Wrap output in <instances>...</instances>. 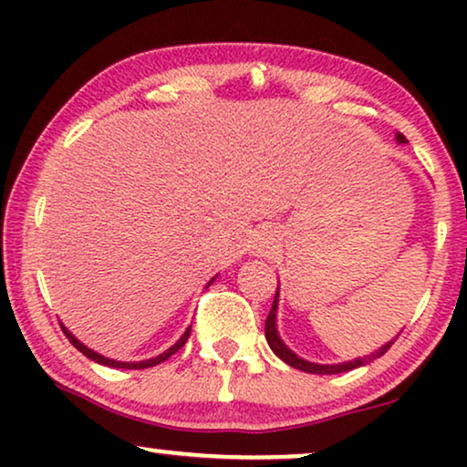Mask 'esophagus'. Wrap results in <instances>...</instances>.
Returning a JSON list of instances; mask_svg holds the SVG:
<instances>
[{
  "mask_svg": "<svg viewBox=\"0 0 467 467\" xmlns=\"http://www.w3.org/2000/svg\"><path fill=\"white\" fill-rule=\"evenodd\" d=\"M274 244H276V232H272V229H261V232L257 234V238H254L253 253L265 257L267 253H272Z\"/></svg>",
  "mask_w": 467,
  "mask_h": 467,
  "instance_id": "34e87169",
  "label": "esophagus"
}]
</instances>
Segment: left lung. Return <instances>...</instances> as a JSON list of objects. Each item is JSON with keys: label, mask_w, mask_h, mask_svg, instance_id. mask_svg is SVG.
Masks as SVG:
<instances>
[{"label": "left lung", "mask_w": 467, "mask_h": 467, "mask_svg": "<svg viewBox=\"0 0 467 467\" xmlns=\"http://www.w3.org/2000/svg\"><path fill=\"white\" fill-rule=\"evenodd\" d=\"M398 142H404V136H400L398 133ZM276 310H278V291H276V297H274V304H272V310L270 315L265 318V340L270 344V348L276 353V357H280L285 363H289L291 368L296 369H302V372H308V374H340V372H348V369H355V368H361L366 366V363L379 359L387 353L389 348H391V342H387L385 347H380L379 350H374L372 355H366V357H357L353 361H344V363H331V366H323V363H312V361H306L302 357H297L293 350H289V347L280 340L278 336V329H276Z\"/></svg>", "instance_id": "left-lung-1"}]
</instances>
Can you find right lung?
<instances>
[{"label":"right lung","instance_id":"right-lung-1","mask_svg":"<svg viewBox=\"0 0 467 467\" xmlns=\"http://www.w3.org/2000/svg\"><path fill=\"white\" fill-rule=\"evenodd\" d=\"M213 280H214V278H213ZM213 280H210V283H213ZM210 283H208V285H210ZM61 329H63V334L67 336V340L72 342L74 347L78 348L82 355L88 357V359L95 361V363H101V366H108V368H119V369H144V368L159 366V363L165 361V359H170L171 355L178 353V350H181V348L184 347V342H187V340H189V336H191V327H187V331H184V334L181 336V340H178L176 344H171V347H170L168 350H165V353L157 355V357H152V359H146V361H117V359H108V357L99 355V353H95L93 348L85 347V344H82V342L78 340V337H74V336H72V331H69L67 327H63V323H61Z\"/></svg>","mask_w":467,"mask_h":467}]
</instances>
